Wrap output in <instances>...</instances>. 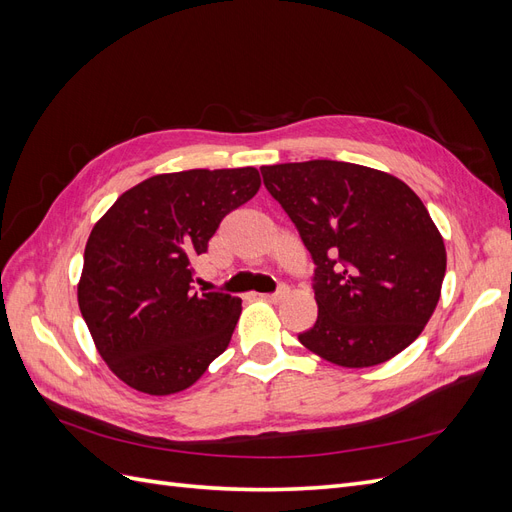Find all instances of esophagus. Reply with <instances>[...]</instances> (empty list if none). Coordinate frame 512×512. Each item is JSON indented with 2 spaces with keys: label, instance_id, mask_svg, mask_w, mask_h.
I'll list each match as a JSON object with an SVG mask.
<instances>
[{
  "label": "esophagus",
  "instance_id": "34e87169",
  "mask_svg": "<svg viewBox=\"0 0 512 512\" xmlns=\"http://www.w3.org/2000/svg\"><path fill=\"white\" fill-rule=\"evenodd\" d=\"M288 292H290V290H288L286 286H282L280 290L273 292V294H260V299H265V301H269V303H277V301H282Z\"/></svg>",
  "mask_w": 512,
  "mask_h": 512
}]
</instances>
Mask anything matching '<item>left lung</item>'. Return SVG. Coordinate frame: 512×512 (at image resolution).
<instances>
[{"mask_svg":"<svg viewBox=\"0 0 512 512\" xmlns=\"http://www.w3.org/2000/svg\"><path fill=\"white\" fill-rule=\"evenodd\" d=\"M314 258L318 318L299 342L363 369L423 333L446 273V247L408 185L361 164L309 160L260 168Z\"/></svg>","mask_w":512,"mask_h":512,"instance_id":"1","label":"left lung"}]
</instances>
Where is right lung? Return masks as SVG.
<instances>
[{"instance_id": "1", "label": "right lung", "mask_w": 512, "mask_h": 512, "mask_svg": "<svg viewBox=\"0 0 512 512\" xmlns=\"http://www.w3.org/2000/svg\"><path fill=\"white\" fill-rule=\"evenodd\" d=\"M260 175L245 168L162 173L123 192L91 228L76 299L113 374L147 395L185 391L228 348L241 299L194 294L192 258Z\"/></svg>"}]
</instances>
